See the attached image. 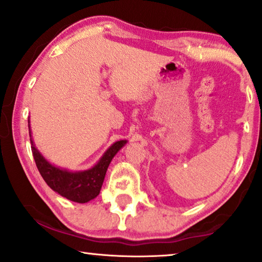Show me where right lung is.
<instances>
[{"label": "right lung", "instance_id": "1", "mask_svg": "<svg viewBox=\"0 0 262 262\" xmlns=\"http://www.w3.org/2000/svg\"><path fill=\"white\" fill-rule=\"evenodd\" d=\"M28 127L30 130L29 120ZM126 142L127 141L124 140L115 142L93 168L79 171V173H72V171L60 169L50 165L43 156L38 153L30 139L31 151H33L35 163H36L37 169L47 185L62 196L67 198L70 201L79 202V204L91 201L100 194L109 163Z\"/></svg>", "mask_w": 262, "mask_h": 262}]
</instances>
